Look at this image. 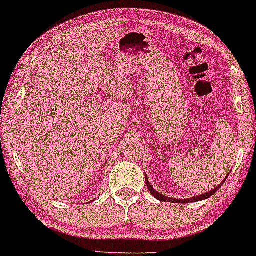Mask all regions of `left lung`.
<instances>
[{
    "label": "left lung",
    "mask_w": 256,
    "mask_h": 256,
    "mask_svg": "<svg viewBox=\"0 0 256 256\" xmlns=\"http://www.w3.org/2000/svg\"><path fill=\"white\" fill-rule=\"evenodd\" d=\"M228 176H226L225 180H224V182H221V184H219V185H218L216 188H214L213 190L206 192V194H200V196H194V197H192V198H188V200H179V198L166 197V196H164V194H160L158 191H156L154 188H152V185L150 184V180L148 179V175H146V174H145V182H146V186H148V191L151 192L152 196H154V198H157V200H162V202H172V203H194V202H200V200H206V198H209V197L213 196L215 192H216V191L219 190V188H221V186H222V184L226 182V179H228Z\"/></svg>",
    "instance_id": "8db88e82"
}]
</instances>
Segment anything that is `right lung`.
Listing matches in <instances>:
<instances>
[{
    "label": "right lung",
    "mask_w": 256,
    "mask_h": 256,
    "mask_svg": "<svg viewBox=\"0 0 256 256\" xmlns=\"http://www.w3.org/2000/svg\"><path fill=\"white\" fill-rule=\"evenodd\" d=\"M88 203H90V202H88Z\"/></svg>",
    "instance_id": "right-lung-1"
}]
</instances>
